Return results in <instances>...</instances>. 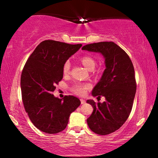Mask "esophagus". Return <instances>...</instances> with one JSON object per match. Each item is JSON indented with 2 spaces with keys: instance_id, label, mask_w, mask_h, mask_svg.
Here are the masks:
<instances>
[{
  "instance_id": "obj_1",
  "label": "esophagus",
  "mask_w": 158,
  "mask_h": 158,
  "mask_svg": "<svg viewBox=\"0 0 158 158\" xmlns=\"http://www.w3.org/2000/svg\"><path fill=\"white\" fill-rule=\"evenodd\" d=\"M80 101H81V104H85V99H80Z\"/></svg>"
}]
</instances>
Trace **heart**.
<instances>
[{"mask_svg": "<svg viewBox=\"0 0 158 158\" xmlns=\"http://www.w3.org/2000/svg\"><path fill=\"white\" fill-rule=\"evenodd\" d=\"M81 62L82 64L88 70H94V68L96 66V61L92 57L88 56H83L81 59ZM70 63L69 61H67L63 66V73L64 74H68L70 71ZM91 85L88 83H81V82H76L74 83L72 86V91L74 94H77L79 96H83L86 94L87 90L90 89Z\"/></svg>", "mask_w": 158, "mask_h": 158, "instance_id": "obj_1", "label": "heart"}]
</instances>
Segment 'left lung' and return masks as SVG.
Masks as SVG:
<instances>
[{"mask_svg": "<svg viewBox=\"0 0 158 158\" xmlns=\"http://www.w3.org/2000/svg\"><path fill=\"white\" fill-rule=\"evenodd\" d=\"M81 49L99 52L105 59L106 69L92 95L105 97L106 101L87 100L94 108L87 123L94 133L109 135L124 124L131 111L137 89L133 64L128 54L112 41L87 44Z\"/></svg>", "mask_w": 158, "mask_h": 158, "instance_id": "left-lung-1", "label": "left lung"}]
</instances>
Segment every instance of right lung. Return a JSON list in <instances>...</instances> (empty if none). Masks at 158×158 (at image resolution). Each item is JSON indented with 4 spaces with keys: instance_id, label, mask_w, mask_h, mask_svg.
I'll return each instance as SVG.
<instances>
[{
    "instance_id": "right-lung-1",
    "label": "right lung",
    "mask_w": 158,
    "mask_h": 158,
    "mask_svg": "<svg viewBox=\"0 0 158 158\" xmlns=\"http://www.w3.org/2000/svg\"><path fill=\"white\" fill-rule=\"evenodd\" d=\"M82 45L45 40L27 59L21 77L23 106L38 129L57 134L67 127L70 114L80 106L73 96L54 97L56 85L63 78V66Z\"/></svg>"
}]
</instances>
